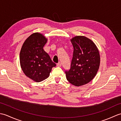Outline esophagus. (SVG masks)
I'll return each instance as SVG.
<instances>
[{"label":"esophagus","mask_w":121,"mask_h":121,"mask_svg":"<svg viewBox=\"0 0 121 121\" xmlns=\"http://www.w3.org/2000/svg\"><path fill=\"white\" fill-rule=\"evenodd\" d=\"M56 66H58V67H61V63H60V62L57 63V64H56Z\"/></svg>","instance_id":"esophagus-1"}]
</instances>
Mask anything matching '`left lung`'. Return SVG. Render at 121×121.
I'll use <instances>...</instances> for the list:
<instances>
[{
    "label": "left lung",
    "instance_id": "1",
    "mask_svg": "<svg viewBox=\"0 0 121 121\" xmlns=\"http://www.w3.org/2000/svg\"><path fill=\"white\" fill-rule=\"evenodd\" d=\"M71 42L74 51L70 69L65 72L66 79L74 86H83L96 75L100 62L99 52L95 43L84 36H76Z\"/></svg>",
    "mask_w": 121,
    "mask_h": 121
}]
</instances>
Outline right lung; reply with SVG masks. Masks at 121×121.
Segmentation results:
<instances>
[{
	"label": "right lung",
	"mask_w": 121,
	"mask_h": 121,
	"mask_svg": "<svg viewBox=\"0 0 121 121\" xmlns=\"http://www.w3.org/2000/svg\"><path fill=\"white\" fill-rule=\"evenodd\" d=\"M47 42L44 35L34 33L25 40L20 53V62L25 75L35 82L47 78L56 66L43 49Z\"/></svg>",
	"instance_id": "obj_1"
}]
</instances>
